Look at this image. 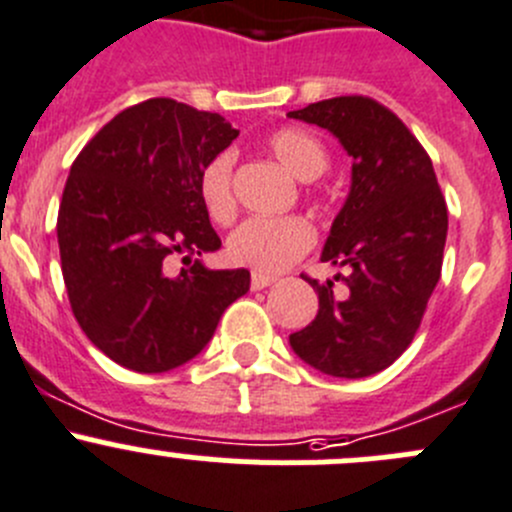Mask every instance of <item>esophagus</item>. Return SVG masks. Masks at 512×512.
<instances>
[{"label":"esophagus","instance_id":"obj_1","mask_svg":"<svg viewBox=\"0 0 512 512\" xmlns=\"http://www.w3.org/2000/svg\"><path fill=\"white\" fill-rule=\"evenodd\" d=\"M272 282H275V277L272 275H260V272H252L250 287L252 290H265V287H270Z\"/></svg>","mask_w":512,"mask_h":512}]
</instances>
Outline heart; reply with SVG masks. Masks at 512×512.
Instances as JSON below:
<instances>
[{
    "label": "heart",
    "mask_w": 512,
    "mask_h": 512,
    "mask_svg": "<svg viewBox=\"0 0 512 512\" xmlns=\"http://www.w3.org/2000/svg\"><path fill=\"white\" fill-rule=\"evenodd\" d=\"M265 145L272 157L302 182L317 180L330 165L325 145L302 127H280L267 135ZM232 170L235 155L232 150H222L212 155L197 175V195L207 217L217 225H227L237 212ZM312 245L315 230L302 217H252L227 237V260L260 275H272L300 260Z\"/></svg>",
    "instance_id": "heart-1"
}]
</instances>
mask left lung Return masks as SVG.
<instances>
[{
  "mask_svg": "<svg viewBox=\"0 0 512 512\" xmlns=\"http://www.w3.org/2000/svg\"><path fill=\"white\" fill-rule=\"evenodd\" d=\"M332 132L352 157V185L332 222L322 262L347 267L335 282H307L320 310L290 345L332 377H367L393 365L418 332L443 270L448 207L433 162L403 119L362 94L287 112Z\"/></svg>",
  "mask_w": 512,
  "mask_h": 512,
  "instance_id": "left-lung-1",
  "label": "left lung"
}]
</instances>
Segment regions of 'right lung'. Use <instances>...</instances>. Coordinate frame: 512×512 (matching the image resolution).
Masks as SVG:
<instances>
[{"instance_id": "1", "label": "right lung", "mask_w": 512, "mask_h": 512, "mask_svg": "<svg viewBox=\"0 0 512 512\" xmlns=\"http://www.w3.org/2000/svg\"><path fill=\"white\" fill-rule=\"evenodd\" d=\"M240 132L170 97L132 104L84 145L57 215L69 305L117 365L167 372L212 340L222 312L250 290L247 270H207L220 237L197 175ZM186 267L172 276L169 257Z\"/></svg>"}]
</instances>
